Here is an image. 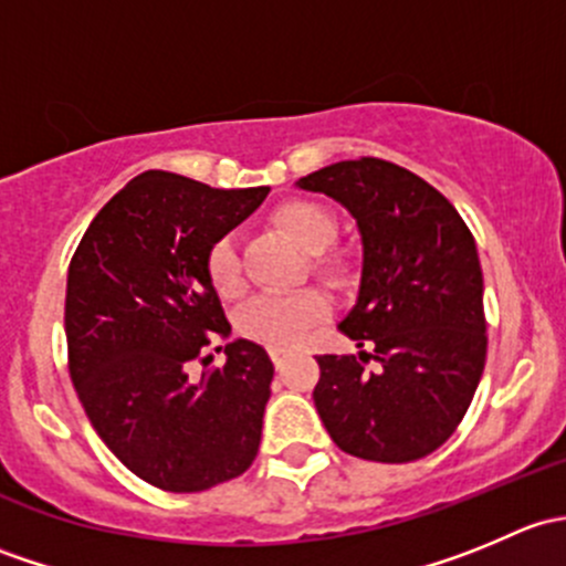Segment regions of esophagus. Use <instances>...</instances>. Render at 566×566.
<instances>
[{
    "label": "esophagus",
    "instance_id": "obj_1",
    "mask_svg": "<svg viewBox=\"0 0 566 566\" xmlns=\"http://www.w3.org/2000/svg\"><path fill=\"white\" fill-rule=\"evenodd\" d=\"M271 358H273V364H276V369H279L284 364V350H271Z\"/></svg>",
    "mask_w": 566,
    "mask_h": 566
}]
</instances>
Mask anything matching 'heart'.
Here are the masks:
<instances>
[{"instance_id":"b5f03b06","label":"heart","mask_w":566,"mask_h":566,"mask_svg":"<svg viewBox=\"0 0 566 566\" xmlns=\"http://www.w3.org/2000/svg\"><path fill=\"white\" fill-rule=\"evenodd\" d=\"M279 230L290 238L306 254H323L336 241V219L317 202L293 199L284 202L273 213ZM319 271L336 273V262L319 260ZM208 279L221 298H235L243 290V268L238 243L232 238H221L208 251ZM328 312L325 298L315 290H304L295 295H260L249 301L238 315V331L247 339L273 347V350H290L304 339L312 323Z\"/></svg>"}]
</instances>
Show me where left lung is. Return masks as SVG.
Returning a JSON list of instances; mask_svg holds the SVG:
<instances>
[{"label": "left lung", "mask_w": 566, "mask_h": 566, "mask_svg": "<svg viewBox=\"0 0 566 566\" xmlns=\"http://www.w3.org/2000/svg\"><path fill=\"white\" fill-rule=\"evenodd\" d=\"M295 186L339 202L361 235L356 304L339 323L361 350L317 356L319 419L353 458H427L458 430L488 356L471 230L430 182L380 158L331 164Z\"/></svg>", "instance_id": "obj_1"}]
</instances>
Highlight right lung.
<instances>
[{"instance_id": "1", "label": "right lung", "mask_w": 566, "mask_h": 566, "mask_svg": "<svg viewBox=\"0 0 566 566\" xmlns=\"http://www.w3.org/2000/svg\"><path fill=\"white\" fill-rule=\"evenodd\" d=\"M268 191L142 172L95 216L67 268L71 380L101 441L153 488L199 493L241 476L256 458L273 380L265 347H216L224 367L197 384L188 364L213 336L232 334L208 251Z\"/></svg>"}]
</instances>
